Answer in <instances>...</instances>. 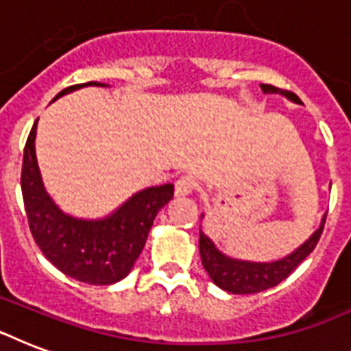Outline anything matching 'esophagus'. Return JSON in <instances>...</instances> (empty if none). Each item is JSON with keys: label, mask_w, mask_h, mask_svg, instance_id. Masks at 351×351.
Here are the masks:
<instances>
[{"label": "esophagus", "mask_w": 351, "mask_h": 351, "mask_svg": "<svg viewBox=\"0 0 351 351\" xmlns=\"http://www.w3.org/2000/svg\"><path fill=\"white\" fill-rule=\"evenodd\" d=\"M195 189V180L191 176H180L175 184V197H189Z\"/></svg>", "instance_id": "obj_1"}]
</instances>
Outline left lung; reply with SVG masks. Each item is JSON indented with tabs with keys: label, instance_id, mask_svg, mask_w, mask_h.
Here are the masks:
<instances>
[{
	"label": "left lung",
	"instance_id": "8db88e82",
	"mask_svg": "<svg viewBox=\"0 0 351 351\" xmlns=\"http://www.w3.org/2000/svg\"><path fill=\"white\" fill-rule=\"evenodd\" d=\"M261 87L266 95H280L293 101V104H302L299 96L289 93V90H282L267 84H262ZM324 222H326V215L322 217L321 226L313 231V234L306 240L304 244H300L289 255L273 262H251L231 258L215 245V242L209 239L208 234H204V231H200L198 250H200L202 266L208 271L209 278L224 291H230V293L234 295L258 293V291L277 286L278 282H282L284 278H288L289 273L293 271L295 267L299 266L300 262L315 250L322 230H324Z\"/></svg>",
	"mask_w": 351,
	"mask_h": 351
}]
</instances>
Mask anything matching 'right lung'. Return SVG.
I'll use <instances>...</instances> for the list:
<instances>
[{
    "mask_svg": "<svg viewBox=\"0 0 351 351\" xmlns=\"http://www.w3.org/2000/svg\"><path fill=\"white\" fill-rule=\"evenodd\" d=\"M87 85L107 87L98 82L73 85L58 93L54 100ZM36 123L25 143L21 167L25 211L36 244L47 261L80 282L109 286L125 278L142 253L154 217L173 198L175 187L164 184L142 189L104 219H78L65 213L41 180L34 145Z\"/></svg>",
    "mask_w": 351,
    "mask_h": 351,
    "instance_id": "right-lung-1",
    "label": "right lung"
}]
</instances>
